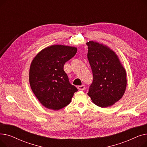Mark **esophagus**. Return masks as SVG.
I'll return each instance as SVG.
<instances>
[{
	"instance_id": "34e87169",
	"label": "esophagus",
	"mask_w": 147,
	"mask_h": 147,
	"mask_svg": "<svg viewBox=\"0 0 147 147\" xmlns=\"http://www.w3.org/2000/svg\"><path fill=\"white\" fill-rule=\"evenodd\" d=\"M78 89L79 90H84V89H85V86L84 85H81V86H79L78 87Z\"/></svg>"
}]
</instances>
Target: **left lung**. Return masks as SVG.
Wrapping results in <instances>:
<instances>
[{"label":"left lung","mask_w":147,"mask_h":147,"mask_svg":"<svg viewBox=\"0 0 147 147\" xmlns=\"http://www.w3.org/2000/svg\"><path fill=\"white\" fill-rule=\"evenodd\" d=\"M86 44L88 59L94 77L88 95L97 106L111 107L125 94L127 86L126 69L117 54L109 46L92 40Z\"/></svg>","instance_id":"obj_1"}]
</instances>
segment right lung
<instances>
[{
  "mask_svg": "<svg viewBox=\"0 0 147 147\" xmlns=\"http://www.w3.org/2000/svg\"><path fill=\"white\" fill-rule=\"evenodd\" d=\"M77 48L61 45L48 46L38 52L31 63L30 87L45 107L59 110L70 103L78 91L69 82L64 70L65 62L72 58Z\"/></svg>",
  "mask_w": 147,
  "mask_h": 147,
  "instance_id": "1",
  "label": "right lung"
}]
</instances>
